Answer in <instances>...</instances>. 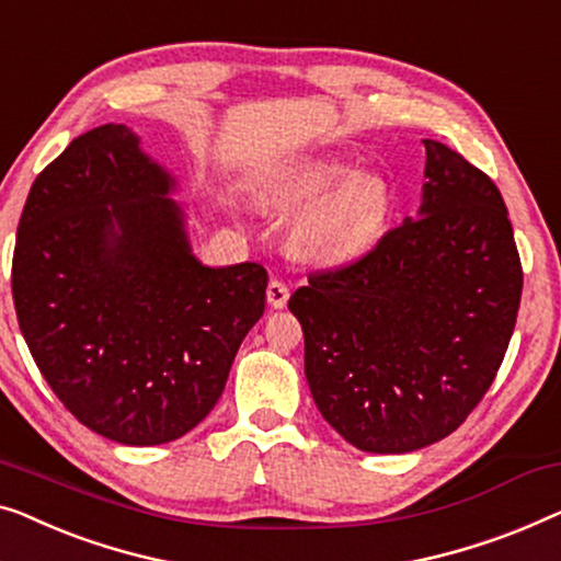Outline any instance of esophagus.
<instances>
[{"instance_id": "34e87169", "label": "esophagus", "mask_w": 561, "mask_h": 561, "mask_svg": "<svg viewBox=\"0 0 561 561\" xmlns=\"http://www.w3.org/2000/svg\"><path fill=\"white\" fill-rule=\"evenodd\" d=\"M288 298H290V290L286 283L278 278H273L271 283H267V304H271L273 308H283L288 304Z\"/></svg>"}]
</instances>
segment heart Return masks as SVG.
Instances as JSON below:
<instances>
[{"label":"heart","instance_id":"obj_1","mask_svg":"<svg viewBox=\"0 0 561 561\" xmlns=\"http://www.w3.org/2000/svg\"><path fill=\"white\" fill-rule=\"evenodd\" d=\"M267 207L294 209L288 245L323 265H344L367 255L387 222V190L369 172H352L334 153L300 159L271 174L257 190Z\"/></svg>","mask_w":561,"mask_h":561}]
</instances>
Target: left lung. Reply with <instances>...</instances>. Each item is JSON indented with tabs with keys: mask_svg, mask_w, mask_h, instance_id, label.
<instances>
[{
	"mask_svg": "<svg viewBox=\"0 0 561 561\" xmlns=\"http://www.w3.org/2000/svg\"><path fill=\"white\" fill-rule=\"evenodd\" d=\"M417 220L288 300L323 420L354 448L412 453L462 425L496 379L524 273L489 174L425 139Z\"/></svg>",
	"mask_w": 561,
	"mask_h": 561,
	"instance_id": "left-lung-1",
	"label": "left lung"
}]
</instances>
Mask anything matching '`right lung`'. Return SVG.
I'll list each match as a JSON object with an SVG mask.
<instances>
[{
    "label": "right lung",
    "mask_w": 561,
    "mask_h": 561,
    "mask_svg": "<svg viewBox=\"0 0 561 561\" xmlns=\"http://www.w3.org/2000/svg\"><path fill=\"white\" fill-rule=\"evenodd\" d=\"M139 136L105 124L32 184L12 296L32 359L78 422L121 445L190 433L220 400L265 311L257 263L202 265L174 176Z\"/></svg>",
    "instance_id": "1"
}]
</instances>
